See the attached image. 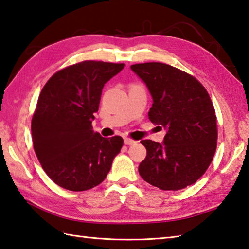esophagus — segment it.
Masks as SVG:
<instances>
[{
    "mask_svg": "<svg viewBox=\"0 0 249 249\" xmlns=\"http://www.w3.org/2000/svg\"><path fill=\"white\" fill-rule=\"evenodd\" d=\"M136 141H133V140H130V138H128V137H125L124 138V144L125 145H127V146H130V145H135L136 144Z\"/></svg>",
    "mask_w": 249,
    "mask_h": 249,
    "instance_id": "1",
    "label": "esophagus"
}]
</instances>
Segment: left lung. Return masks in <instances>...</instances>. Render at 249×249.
Returning a JSON list of instances; mask_svg holds the SVG:
<instances>
[{"label": "left lung", "instance_id": "left-lung-1", "mask_svg": "<svg viewBox=\"0 0 249 249\" xmlns=\"http://www.w3.org/2000/svg\"><path fill=\"white\" fill-rule=\"evenodd\" d=\"M130 69L153 99L149 120L167 132L162 142L141 141L147 156L140 175L161 190L187 188L203 176L216 150V115L208 91L192 75L161 62Z\"/></svg>", "mask_w": 249, "mask_h": 249}]
</instances>
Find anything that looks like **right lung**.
<instances>
[{"label": "right lung", "instance_id": "1", "mask_svg": "<svg viewBox=\"0 0 249 249\" xmlns=\"http://www.w3.org/2000/svg\"><path fill=\"white\" fill-rule=\"evenodd\" d=\"M124 64L87 60L54 73L41 90L32 120L37 158L59 187L86 191L111 170L123 138H104L92 129L104 84Z\"/></svg>", "mask_w": 249, "mask_h": 249}]
</instances>
